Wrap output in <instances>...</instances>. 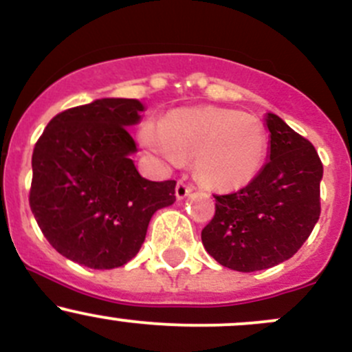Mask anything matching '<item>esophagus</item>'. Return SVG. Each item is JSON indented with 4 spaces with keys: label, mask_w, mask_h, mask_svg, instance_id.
Instances as JSON below:
<instances>
[{
    "label": "esophagus",
    "mask_w": 352,
    "mask_h": 352,
    "mask_svg": "<svg viewBox=\"0 0 352 352\" xmlns=\"http://www.w3.org/2000/svg\"><path fill=\"white\" fill-rule=\"evenodd\" d=\"M191 191H193V188H191L190 184L184 183V181H179V183L176 184V198H177V200H184L186 197H190Z\"/></svg>",
    "instance_id": "34e87169"
}]
</instances>
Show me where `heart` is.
<instances>
[{"label":"heart","mask_w":352,"mask_h":352,"mask_svg":"<svg viewBox=\"0 0 352 352\" xmlns=\"http://www.w3.org/2000/svg\"><path fill=\"white\" fill-rule=\"evenodd\" d=\"M140 140L173 166L195 155L198 177L217 190H241L251 184L263 169L267 147L259 120L219 107L169 111L162 125L144 123Z\"/></svg>","instance_id":"obj_1"}]
</instances>
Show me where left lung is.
<instances>
[{
  "mask_svg": "<svg viewBox=\"0 0 352 352\" xmlns=\"http://www.w3.org/2000/svg\"><path fill=\"white\" fill-rule=\"evenodd\" d=\"M267 161L237 193L215 197V217L201 230L203 248L229 270L251 273L289 259L320 217V157L278 115H264Z\"/></svg>",
  "mask_w": 352,
  "mask_h": 352,
  "instance_id": "1",
  "label": "left lung"
}]
</instances>
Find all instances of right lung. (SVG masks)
I'll use <instances>...</instances> for the list:
<instances>
[{"label": "right lung", "mask_w": 352, "mask_h": 352, "mask_svg": "<svg viewBox=\"0 0 352 352\" xmlns=\"http://www.w3.org/2000/svg\"><path fill=\"white\" fill-rule=\"evenodd\" d=\"M146 110L129 98H101L56 115L32 155L30 208L59 254L113 270L135 257L157 210L176 201V181H149L130 157V126Z\"/></svg>", "instance_id": "right-lung-1"}]
</instances>
